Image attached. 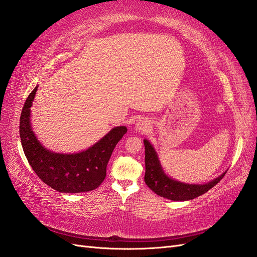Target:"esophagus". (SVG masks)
Segmentation results:
<instances>
[{"instance_id":"1","label":"esophagus","mask_w":257,"mask_h":257,"mask_svg":"<svg viewBox=\"0 0 257 257\" xmlns=\"http://www.w3.org/2000/svg\"><path fill=\"white\" fill-rule=\"evenodd\" d=\"M150 129H151V122L148 118L142 117L136 123V131H138V133L147 134V133H149Z\"/></svg>"}]
</instances>
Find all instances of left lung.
<instances>
[{
    "label": "left lung",
    "instance_id": "obj_1",
    "mask_svg": "<svg viewBox=\"0 0 257 257\" xmlns=\"http://www.w3.org/2000/svg\"><path fill=\"white\" fill-rule=\"evenodd\" d=\"M143 142L144 148H146V175H144V181L157 195L166 197L168 200L188 201L195 199V197L204 194L209 189L216 186L226 174L223 173L218 178L205 183V185H188V183L173 180L164 174L159 157H157L152 144L148 140H143Z\"/></svg>",
    "mask_w": 257,
    "mask_h": 257
}]
</instances>
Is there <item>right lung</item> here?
<instances>
[{
  "label": "right lung",
  "instance_id": "add662e5",
  "mask_svg": "<svg viewBox=\"0 0 257 257\" xmlns=\"http://www.w3.org/2000/svg\"><path fill=\"white\" fill-rule=\"evenodd\" d=\"M37 90L38 85L26 100L19 123L23 150L30 166L39 178L58 192L79 193L96 189L106 177L109 157L127 128H113L94 146L80 153L51 152L41 146L31 129L30 107Z\"/></svg>",
  "mask_w": 257,
  "mask_h": 257
}]
</instances>
